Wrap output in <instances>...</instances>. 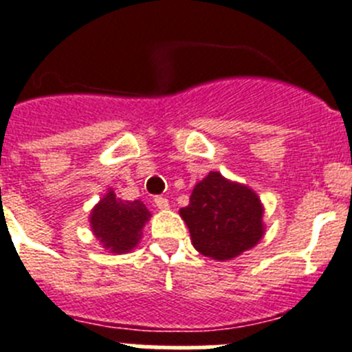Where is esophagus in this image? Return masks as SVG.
Instances as JSON below:
<instances>
[{
  "mask_svg": "<svg viewBox=\"0 0 352 352\" xmlns=\"http://www.w3.org/2000/svg\"><path fill=\"white\" fill-rule=\"evenodd\" d=\"M153 203L158 210H167V208H169V201H167L166 197H160V195L153 199Z\"/></svg>",
  "mask_w": 352,
  "mask_h": 352,
  "instance_id": "34e87169",
  "label": "esophagus"
}]
</instances>
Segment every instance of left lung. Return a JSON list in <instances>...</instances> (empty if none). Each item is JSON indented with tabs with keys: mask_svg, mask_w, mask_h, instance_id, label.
Listing matches in <instances>:
<instances>
[{
	"mask_svg": "<svg viewBox=\"0 0 352 352\" xmlns=\"http://www.w3.org/2000/svg\"><path fill=\"white\" fill-rule=\"evenodd\" d=\"M195 250L219 261L232 259L263 238V206L248 186L210 173L182 208Z\"/></svg>",
	"mask_w": 352,
	"mask_h": 352,
	"instance_id": "left-lung-1",
	"label": "left lung"
}]
</instances>
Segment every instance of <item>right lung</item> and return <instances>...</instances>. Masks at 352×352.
Instances as JSON below:
<instances>
[{"label": "right lung", "mask_w": 352, "mask_h": 352, "mask_svg": "<svg viewBox=\"0 0 352 352\" xmlns=\"http://www.w3.org/2000/svg\"><path fill=\"white\" fill-rule=\"evenodd\" d=\"M149 217L151 213L141 201H121L111 190L93 210L91 227L104 248L123 254L139 243Z\"/></svg>", "instance_id": "right-lung-1"}]
</instances>
